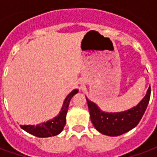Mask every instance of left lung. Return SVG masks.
<instances>
[{
  "label": "left lung",
  "mask_w": 157,
  "mask_h": 157,
  "mask_svg": "<svg viewBox=\"0 0 157 157\" xmlns=\"http://www.w3.org/2000/svg\"><path fill=\"white\" fill-rule=\"evenodd\" d=\"M151 97V86L141 102L133 109L122 113L102 112L94 102L86 98L92 124L103 135L118 136L129 131L138 124L148 106Z\"/></svg>",
  "instance_id": "obj_1"
}]
</instances>
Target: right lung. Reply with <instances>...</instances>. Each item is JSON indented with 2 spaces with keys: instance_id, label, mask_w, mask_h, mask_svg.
Segmentation results:
<instances>
[{
  "instance_id": "right-lung-1",
  "label": "right lung",
  "mask_w": 157,
  "mask_h": 157,
  "mask_svg": "<svg viewBox=\"0 0 157 157\" xmlns=\"http://www.w3.org/2000/svg\"><path fill=\"white\" fill-rule=\"evenodd\" d=\"M78 92V90L72 91L65 98L64 102V105L62 108L61 111L57 117H55L54 119L50 121L43 123L41 124H38L36 126L33 125H21V128H23L25 131L29 134L40 137V138H45V137H50L59 135L63 130V128L65 125V117L68 111L70 101L72 98V97Z\"/></svg>"
}]
</instances>
